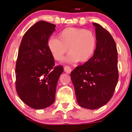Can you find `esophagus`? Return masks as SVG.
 <instances>
[{"label":"esophagus","mask_w":132,"mask_h":132,"mask_svg":"<svg viewBox=\"0 0 132 132\" xmlns=\"http://www.w3.org/2000/svg\"><path fill=\"white\" fill-rule=\"evenodd\" d=\"M64 71L65 73H67V74H70L71 71V69L70 68V67L65 66V67H64Z\"/></svg>","instance_id":"34e87169"}]
</instances>
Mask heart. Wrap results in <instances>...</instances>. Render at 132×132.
I'll return each instance as SVG.
<instances>
[{
	"instance_id": "b5f03b06",
	"label": "heart",
	"mask_w": 132,
	"mask_h": 132,
	"mask_svg": "<svg viewBox=\"0 0 132 132\" xmlns=\"http://www.w3.org/2000/svg\"><path fill=\"white\" fill-rule=\"evenodd\" d=\"M59 38L50 37L47 42L53 57L56 61L62 59L68 51L69 54L64 62L73 64L88 61L95 53L97 40L95 34L84 28L69 27L59 32Z\"/></svg>"
}]
</instances>
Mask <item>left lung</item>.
<instances>
[{
  "label": "left lung",
  "mask_w": 132,
  "mask_h": 132,
  "mask_svg": "<svg viewBox=\"0 0 132 132\" xmlns=\"http://www.w3.org/2000/svg\"><path fill=\"white\" fill-rule=\"evenodd\" d=\"M93 25L97 40L93 56L70 74L78 104L90 110L99 109L110 100L118 81L115 42L100 24Z\"/></svg>",
  "instance_id": "1"
}]
</instances>
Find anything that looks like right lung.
I'll return each instance as SVG.
<instances>
[{"label": "right lung", "mask_w": 132, "mask_h": 132, "mask_svg": "<svg viewBox=\"0 0 132 132\" xmlns=\"http://www.w3.org/2000/svg\"><path fill=\"white\" fill-rule=\"evenodd\" d=\"M56 25L40 20L22 37L16 65V88L22 101L40 110L54 102L56 86L62 66H54L47 42Z\"/></svg>", "instance_id": "1"}]
</instances>
